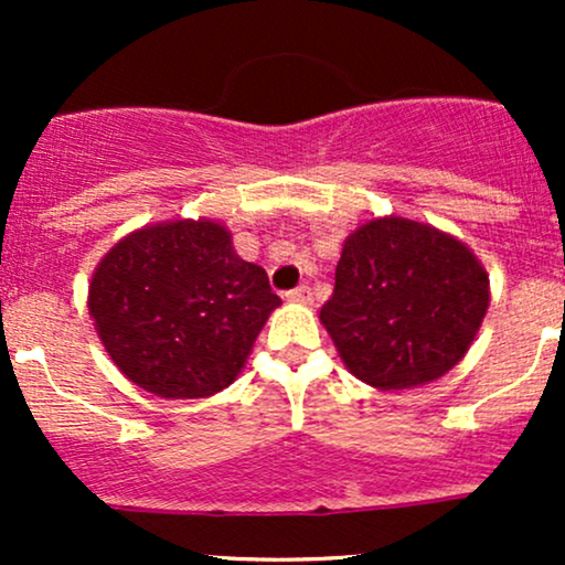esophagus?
<instances>
[{
    "label": "esophagus",
    "instance_id": "34e87169",
    "mask_svg": "<svg viewBox=\"0 0 565 565\" xmlns=\"http://www.w3.org/2000/svg\"><path fill=\"white\" fill-rule=\"evenodd\" d=\"M287 300L297 302V305H310V302H313V289L305 287V284H302V287L287 291Z\"/></svg>",
    "mask_w": 565,
    "mask_h": 565
}]
</instances>
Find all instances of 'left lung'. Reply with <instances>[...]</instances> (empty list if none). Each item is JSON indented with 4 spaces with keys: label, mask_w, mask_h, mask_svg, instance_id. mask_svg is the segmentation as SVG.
I'll return each mask as SVG.
<instances>
[{
    "label": "left lung",
    "mask_w": 565,
    "mask_h": 565,
    "mask_svg": "<svg viewBox=\"0 0 565 565\" xmlns=\"http://www.w3.org/2000/svg\"><path fill=\"white\" fill-rule=\"evenodd\" d=\"M489 302V274L468 244L387 215L345 238L319 319L355 380L406 391L465 359Z\"/></svg>",
    "instance_id": "8db88e82"
}]
</instances>
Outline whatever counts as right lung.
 I'll use <instances>...</instances> for the list:
<instances>
[{
	"instance_id": "obj_1",
	"label": "right lung",
	"mask_w": 565,
	"mask_h": 565,
	"mask_svg": "<svg viewBox=\"0 0 565 565\" xmlns=\"http://www.w3.org/2000/svg\"><path fill=\"white\" fill-rule=\"evenodd\" d=\"M281 305L268 274L217 220L142 225L97 263L87 308L129 382L159 398H206L238 377Z\"/></svg>"
}]
</instances>
